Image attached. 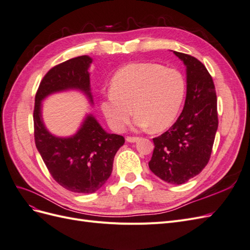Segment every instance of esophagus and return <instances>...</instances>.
<instances>
[{
  "instance_id": "esophagus-1",
  "label": "esophagus",
  "mask_w": 250,
  "mask_h": 250,
  "mask_svg": "<svg viewBox=\"0 0 250 250\" xmlns=\"http://www.w3.org/2000/svg\"><path fill=\"white\" fill-rule=\"evenodd\" d=\"M139 140H140V138H138V137H127L126 138V141L129 142V143H134V142H137Z\"/></svg>"
}]
</instances>
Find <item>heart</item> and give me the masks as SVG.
I'll list each match as a JSON object with an SVG mask.
<instances>
[{
  "instance_id": "obj_1",
  "label": "heart",
  "mask_w": 250,
  "mask_h": 250,
  "mask_svg": "<svg viewBox=\"0 0 250 250\" xmlns=\"http://www.w3.org/2000/svg\"><path fill=\"white\" fill-rule=\"evenodd\" d=\"M185 92V80L176 70L152 62H134L113 75L110 93L101 100L100 108L117 132L125 129L132 112L138 127L161 131L176 119Z\"/></svg>"
}]
</instances>
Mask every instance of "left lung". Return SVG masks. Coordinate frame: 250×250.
<instances>
[{
    "label": "left lung",
    "instance_id": "8db88e82",
    "mask_svg": "<svg viewBox=\"0 0 250 250\" xmlns=\"http://www.w3.org/2000/svg\"><path fill=\"white\" fill-rule=\"evenodd\" d=\"M187 67L183 112L169 130L153 139L149 168L168 184L181 185L208 165L218 129L217 96L213 78L197 58L173 51Z\"/></svg>",
    "mask_w": 250,
    "mask_h": 250
}]
</instances>
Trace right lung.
<instances>
[{"mask_svg":"<svg viewBox=\"0 0 250 250\" xmlns=\"http://www.w3.org/2000/svg\"><path fill=\"white\" fill-rule=\"evenodd\" d=\"M92 62L89 56L82 55L52 67L37 89L33 112L35 145L52 177L66 190L82 194L94 193L106 183L125 140L105 131L90 113L72 137H55L43 123L42 102L52 94L77 89L94 104L88 72Z\"/></svg>","mask_w":250,"mask_h":250,"instance_id":"1","label":"right lung"}]
</instances>
